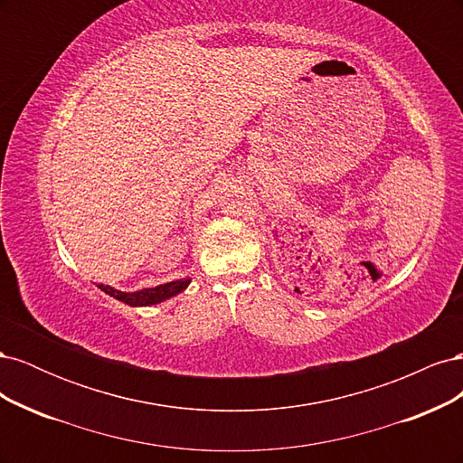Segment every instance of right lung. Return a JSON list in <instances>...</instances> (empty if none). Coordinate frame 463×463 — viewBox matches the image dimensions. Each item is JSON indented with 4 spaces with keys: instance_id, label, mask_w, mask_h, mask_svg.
<instances>
[{
    "instance_id": "1",
    "label": "right lung",
    "mask_w": 463,
    "mask_h": 463,
    "mask_svg": "<svg viewBox=\"0 0 463 463\" xmlns=\"http://www.w3.org/2000/svg\"><path fill=\"white\" fill-rule=\"evenodd\" d=\"M191 279L184 278V279H175V282H167L156 288H148V289H141V291H133V293H125V291H118L111 286H104V284H98L102 291H106L108 296L116 298L119 301H123L125 305H131V307H145V305H156L162 303L165 299H170L177 293L184 291L189 286Z\"/></svg>"
}]
</instances>
